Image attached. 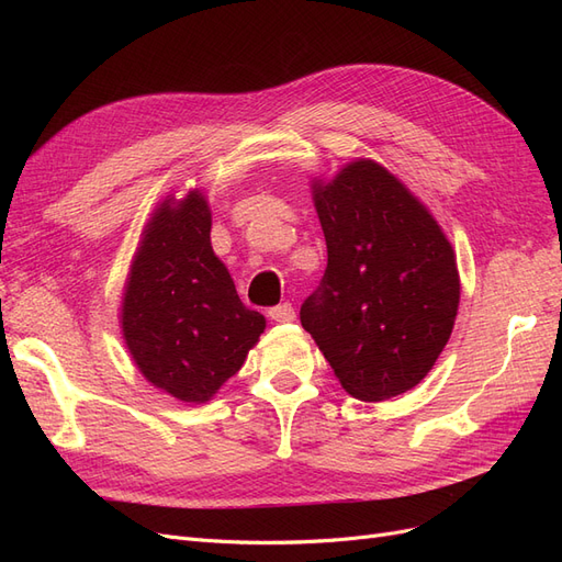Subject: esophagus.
<instances>
[{
  "label": "esophagus",
  "instance_id": "34e87169",
  "mask_svg": "<svg viewBox=\"0 0 562 562\" xmlns=\"http://www.w3.org/2000/svg\"><path fill=\"white\" fill-rule=\"evenodd\" d=\"M269 318L277 321V323H291V321H295L293 304L283 302V304H279V307H271V310H269Z\"/></svg>",
  "mask_w": 562,
  "mask_h": 562
}]
</instances>
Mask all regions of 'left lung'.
I'll return each mask as SVG.
<instances>
[{
	"mask_svg": "<svg viewBox=\"0 0 562 562\" xmlns=\"http://www.w3.org/2000/svg\"><path fill=\"white\" fill-rule=\"evenodd\" d=\"M328 267L300 321L335 378L361 401L417 386L448 345L457 260L427 206L372 159L314 180Z\"/></svg>",
	"mask_w": 562,
	"mask_h": 562,
	"instance_id": "left-lung-1",
	"label": "left lung"
}]
</instances>
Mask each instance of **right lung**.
Here are the masks:
<instances>
[{"instance_id": "obj_1", "label": "right lung", "mask_w": 562, "mask_h": 562, "mask_svg": "<svg viewBox=\"0 0 562 562\" xmlns=\"http://www.w3.org/2000/svg\"><path fill=\"white\" fill-rule=\"evenodd\" d=\"M265 326L213 252L206 196L190 190L161 201L122 300L124 342L143 378L182 403H206L239 372Z\"/></svg>"}]
</instances>
